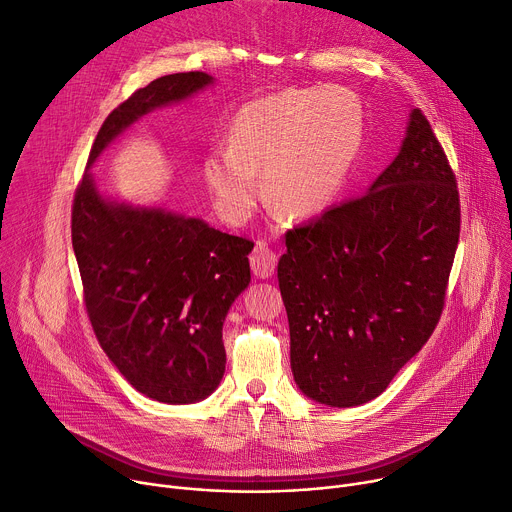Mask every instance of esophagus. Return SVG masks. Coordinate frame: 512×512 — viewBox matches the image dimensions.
Here are the masks:
<instances>
[{
    "label": "esophagus",
    "instance_id": "esophagus-1",
    "mask_svg": "<svg viewBox=\"0 0 512 512\" xmlns=\"http://www.w3.org/2000/svg\"><path fill=\"white\" fill-rule=\"evenodd\" d=\"M250 266L258 279H268L277 268V254H274L266 244H256L250 254Z\"/></svg>",
    "mask_w": 512,
    "mask_h": 512
}]
</instances>
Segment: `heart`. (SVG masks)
<instances>
[{"mask_svg": "<svg viewBox=\"0 0 512 512\" xmlns=\"http://www.w3.org/2000/svg\"><path fill=\"white\" fill-rule=\"evenodd\" d=\"M365 110L355 92L336 86L287 90L235 114L229 145L203 160V180L217 213L246 223L260 201L291 219L328 211L342 194L363 145Z\"/></svg>", "mask_w": 512, "mask_h": 512, "instance_id": "b5f03b06", "label": "heart"}]
</instances>
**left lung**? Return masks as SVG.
I'll use <instances>...</instances> for the list:
<instances>
[{
	"instance_id": "1",
	"label": "left lung",
	"mask_w": 512,
	"mask_h": 512,
	"mask_svg": "<svg viewBox=\"0 0 512 512\" xmlns=\"http://www.w3.org/2000/svg\"><path fill=\"white\" fill-rule=\"evenodd\" d=\"M459 223L455 174L412 108L367 194L287 233L279 287L303 396L352 408L385 391L439 324Z\"/></svg>"
}]
</instances>
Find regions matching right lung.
I'll list each match as a JSON object with an SVG mask.
<instances>
[{
	"label": "right lung",
	"instance_id": "obj_1",
	"mask_svg": "<svg viewBox=\"0 0 512 512\" xmlns=\"http://www.w3.org/2000/svg\"><path fill=\"white\" fill-rule=\"evenodd\" d=\"M213 82L203 71L172 73L116 106L73 199L71 242L96 338L139 393L164 404L201 402L221 383V330L231 303L250 285L254 244L199 217L108 199L90 168L141 116Z\"/></svg>",
	"mask_w": 512,
	"mask_h": 512
}]
</instances>
